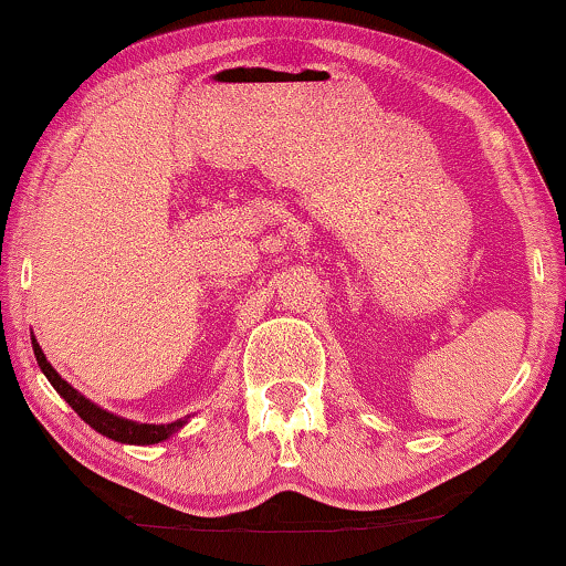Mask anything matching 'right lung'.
I'll return each instance as SVG.
<instances>
[{
  "instance_id": "obj_1",
  "label": "right lung",
  "mask_w": 566,
  "mask_h": 566,
  "mask_svg": "<svg viewBox=\"0 0 566 566\" xmlns=\"http://www.w3.org/2000/svg\"><path fill=\"white\" fill-rule=\"evenodd\" d=\"M32 350H35L38 366L42 374H45L50 386H53V389L61 394L67 403H71L75 415L86 421L88 427H94L98 434L108 437V440L122 442V444H157V442L170 440L175 432H180V429L188 424V419H177V421H170V424H139V421L112 415V411L101 409L98 403L86 399L78 389H73V386L67 384L53 366H50V360L45 358V353H42L35 335H32Z\"/></svg>"
}]
</instances>
